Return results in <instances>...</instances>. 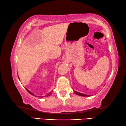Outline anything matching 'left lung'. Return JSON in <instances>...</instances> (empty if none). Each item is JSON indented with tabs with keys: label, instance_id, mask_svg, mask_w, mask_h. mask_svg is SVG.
<instances>
[{
	"label": "left lung",
	"instance_id": "1",
	"mask_svg": "<svg viewBox=\"0 0 126 126\" xmlns=\"http://www.w3.org/2000/svg\"><path fill=\"white\" fill-rule=\"evenodd\" d=\"M75 93L76 94L79 95V96H83V97H87V96H88V95H87V94H82V93H78V92H76V91H74Z\"/></svg>",
	"mask_w": 126,
	"mask_h": 126
}]
</instances>
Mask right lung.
<instances>
[{
    "label": "right lung",
    "mask_w": 126,
    "mask_h": 126,
    "mask_svg": "<svg viewBox=\"0 0 126 126\" xmlns=\"http://www.w3.org/2000/svg\"><path fill=\"white\" fill-rule=\"evenodd\" d=\"M18 78H19V77H18ZM26 90H27L28 92V93H29L30 94H32V95H33V94H32V93H31V92H30V91H29L26 88ZM51 93H50V94H47V96H49V95H50V94H51Z\"/></svg>",
    "instance_id": "obj_1"
}]
</instances>
